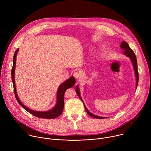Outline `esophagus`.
I'll use <instances>...</instances> for the list:
<instances>
[{
  "label": "esophagus",
  "mask_w": 151,
  "mask_h": 151,
  "mask_svg": "<svg viewBox=\"0 0 151 151\" xmlns=\"http://www.w3.org/2000/svg\"><path fill=\"white\" fill-rule=\"evenodd\" d=\"M73 76H74V77H75L76 79H79L81 78V73L79 72H74V73H73Z\"/></svg>",
  "instance_id": "1"
}]
</instances>
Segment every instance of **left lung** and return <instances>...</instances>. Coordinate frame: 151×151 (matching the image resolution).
<instances>
[{
    "mask_svg": "<svg viewBox=\"0 0 151 151\" xmlns=\"http://www.w3.org/2000/svg\"><path fill=\"white\" fill-rule=\"evenodd\" d=\"M120 48L123 50L122 52L124 53V54L127 56V57H129V58L130 59V60L132 61V63L133 64V69H134V74H135V77H136V88L137 87V85H138V81H139V73H138V70H137V58L136 57L135 54L134 53L133 51L129 47L128 44L125 41H122V43L120 45ZM76 93L78 94V97H79V99L81 100V101L83 102L85 109L87 111V114L91 116V117H93L94 118H97V119H103V118H106L107 117H103V116H97L96 115L93 114H92L91 112H90L88 109L87 108V107L85 106L83 100L82 99L81 95H80V91H79V86L78 85H76Z\"/></svg>",
    "mask_w": 151,
    "mask_h": 151,
    "instance_id": "obj_1",
    "label": "left lung"
}]
</instances>
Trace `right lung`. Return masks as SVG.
Segmentation results:
<instances>
[{"label": "right lung", "mask_w": 151, "mask_h": 151, "mask_svg": "<svg viewBox=\"0 0 151 151\" xmlns=\"http://www.w3.org/2000/svg\"><path fill=\"white\" fill-rule=\"evenodd\" d=\"M18 50H19V48H18L14 53V55L13 58V66L11 70V76H12V83L14 86V90L15 98L17 101L26 111H27L28 112H29L30 114H31L32 115L36 117L40 118H45V119H53L59 116L62 114L63 108H64V93H65V91L68 88L73 87V85L75 84V82H76L75 78L73 77V76H72L68 80L64 81L61 85H60L57 91L56 103L53 108L47 111H33L30 109L29 107H27L26 106H25L22 102L21 101L17 93L16 85L15 82V66H16L17 55L18 54Z\"/></svg>", "instance_id": "obj_1"}]
</instances>
